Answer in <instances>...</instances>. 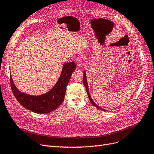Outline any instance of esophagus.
Returning <instances> with one entry per match:
<instances>
[{
    "mask_svg": "<svg viewBox=\"0 0 154 154\" xmlns=\"http://www.w3.org/2000/svg\"><path fill=\"white\" fill-rule=\"evenodd\" d=\"M76 64L77 66H81L83 64V57L81 56H78L76 58Z\"/></svg>",
    "mask_w": 154,
    "mask_h": 154,
    "instance_id": "34e87169",
    "label": "esophagus"
}]
</instances>
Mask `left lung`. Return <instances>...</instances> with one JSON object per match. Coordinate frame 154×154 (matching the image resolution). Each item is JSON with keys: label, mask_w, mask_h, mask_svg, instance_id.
Listing matches in <instances>:
<instances>
[{"label": "left lung", "mask_w": 154, "mask_h": 154, "mask_svg": "<svg viewBox=\"0 0 154 154\" xmlns=\"http://www.w3.org/2000/svg\"><path fill=\"white\" fill-rule=\"evenodd\" d=\"M84 74H83V75H84V77H83V83H84V86L86 87V92H87V93H88V98H89V100H90V101H91V103L94 106H96V108H97V109H100V110H102V111H105V112H106V110H105V109H102L101 107H100V106H99L98 105H96L94 102V101L92 100V98H91V96H90V94H89V89H88V83H87V81H86V72H85V71H84V73H83Z\"/></svg>", "instance_id": "left-lung-1"}]
</instances>
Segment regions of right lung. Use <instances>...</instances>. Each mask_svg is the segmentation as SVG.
Segmentation results:
<instances>
[{
	"label": "right lung",
	"instance_id": "1",
	"mask_svg": "<svg viewBox=\"0 0 154 154\" xmlns=\"http://www.w3.org/2000/svg\"><path fill=\"white\" fill-rule=\"evenodd\" d=\"M75 67L73 61L65 63L58 82L52 89L43 95L30 96L19 91L13 84L11 76V88L15 98L23 106L37 113H48L56 110L63 101L66 86Z\"/></svg>",
	"mask_w": 154,
	"mask_h": 154
}]
</instances>
